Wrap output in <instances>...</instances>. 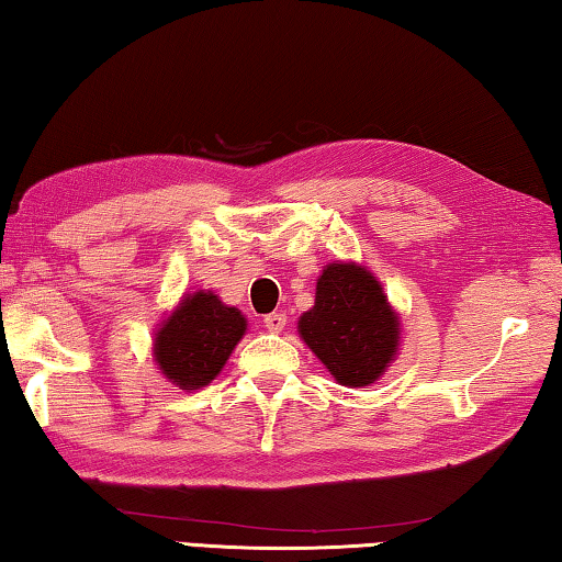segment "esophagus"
<instances>
[{
  "label": "esophagus",
  "instance_id": "1",
  "mask_svg": "<svg viewBox=\"0 0 562 562\" xmlns=\"http://www.w3.org/2000/svg\"><path fill=\"white\" fill-rule=\"evenodd\" d=\"M265 327H268V331H282L284 325H288V317L282 315V312H272V315H265Z\"/></svg>",
  "mask_w": 562,
  "mask_h": 562
}]
</instances>
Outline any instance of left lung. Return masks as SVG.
<instances>
[{
  "label": "left lung",
  "instance_id": "8db88e82",
  "mask_svg": "<svg viewBox=\"0 0 562 562\" xmlns=\"http://www.w3.org/2000/svg\"><path fill=\"white\" fill-rule=\"evenodd\" d=\"M304 345L341 386L361 389L382 379L402 345V319L382 282L359 262H329L322 270L315 307L302 312Z\"/></svg>",
  "mask_w": 562,
  "mask_h": 562
}]
</instances>
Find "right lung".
<instances>
[{
  "label": "right lung",
  "instance_id": "right-lung-1",
  "mask_svg": "<svg viewBox=\"0 0 562 562\" xmlns=\"http://www.w3.org/2000/svg\"><path fill=\"white\" fill-rule=\"evenodd\" d=\"M247 319L215 292L198 290L180 297L154 337V361L170 384L186 392L203 389L223 372Z\"/></svg>",
  "mask_w": 562,
  "mask_h": 562
}]
</instances>
